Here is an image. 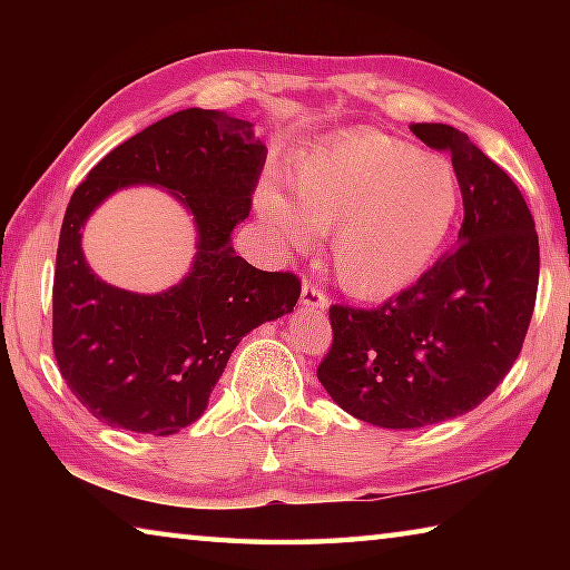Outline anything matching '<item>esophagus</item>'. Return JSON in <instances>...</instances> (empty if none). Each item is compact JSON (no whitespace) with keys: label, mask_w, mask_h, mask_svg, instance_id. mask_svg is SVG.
<instances>
[{"label":"esophagus","mask_w":570,"mask_h":570,"mask_svg":"<svg viewBox=\"0 0 570 570\" xmlns=\"http://www.w3.org/2000/svg\"><path fill=\"white\" fill-rule=\"evenodd\" d=\"M302 304L304 306H314V308H326V304H330V298H326V294L314 282H304V286H302Z\"/></svg>","instance_id":"esophagus-1"}]
</instances>
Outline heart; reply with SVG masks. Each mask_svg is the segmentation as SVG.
Returning <instances> with one entry per match:
<instances>
[{
    "label": "heart",
    "mask_w": 570,
    "mask_h": 570,
    "mask_svg": "<svg viewBox=\"0 0 570 570\" xmlns=\"http://www.w3.org/2000/svg\"><path fill=\"white\" fill-rule=\"evenodd\" d=\"M296 208L264 188L258 208L288 246L308 227L330 234L340 284L356 298H387L428 272L452 228L460 186L438 156L384 132H350L308 158L292 183Z\"/></svg>",
    "instance_id": "b5f03b06"
}]
</instances>
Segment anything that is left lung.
Segmentation results:
<instances>
[{
    "label": "left lung",
    "instance_id": "1",
    "mask_svg": "<svg viewBox=\"0 0 570 570\" xmlns=\"http://www.w3.org/2000/svg\"><path fill=\"white\" fill-rule=\"evenodd\" d=\"M410 130L452 156L465 206L458 246L377 308L332 304V346L316 370L344 412L390 430L458 417L495 392L523 350L540 272L513 178L450 125Z\"/></svg>",
    "mask_w": 570,
    "mask_h": 570
}]
</instances>
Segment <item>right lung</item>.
Listing matches in <instances>:
<instances>
[{"mask_svg": "<svg viewBox=\"0 0 570 570\" xmlns=\"http://www.w3.org/2000/svg\"><path fill=\"white\" fill-rule=\"evenodd\" d=\"M264 163L266 146L248 120L188 108L120 142L75 188L57 246L52 350L67 387L92 417L176 435L208 407L236 344L292 312L298 276L262 272L230 246ZM132 181L168 187L197 218V262L163 295L100 283L79 248L87 216Z\"/></svg>", "mask_w": 570, "mask_h": 570, "instance_id": "1", "label": "right lung"}]
</instances>
